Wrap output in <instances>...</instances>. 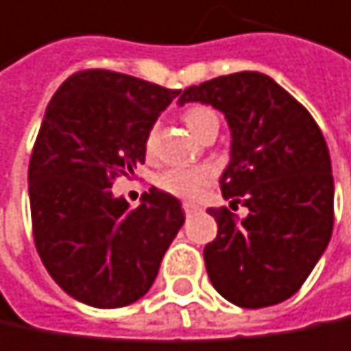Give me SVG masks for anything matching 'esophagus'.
Instances as JSON below:
<instances>
[{
  "mask_svg": "<svg viewBox=\"0 0 351 351\" xmlns=\"http://www.w3.org/2000/svg\"><path fill=\"white\" fill-rule=\"evenodd\" d=\"M197 210H199V206L196 202H184V212L186 214H192V212H197Z\"/></svg>",
  "mask_w": 351,
  "mask_h": 351,
  "instance_id": "esophagus-1",
  "label": "esophagus"
}]
</instances>
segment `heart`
I'll return each mask as SVG.
<instances>
[{
  "label": "heart",
  "instance_id": "obj_1",
  "mask_svg": "<svg viewBox=\"0 0 351 351\" xmlns=\"http://www.w3.org/2000/svg\"><path fill=\"white\" fill-rule=\"evenodd\" d=\"M218 117L214 110H210L208 107H192L184 112V123L188 125V129L199 137V133L210 125L216 123ZM145 152L152 154L154 152V133L147 135L145 139ZM214 171L210 165H196V167H176V169H167L165 173H161L157 178V186L178 197H196L199 196L206 186L210 184Z\"/></svg>",
  "mask_w": 351,
  "mask_h": 351
}]
</instances>
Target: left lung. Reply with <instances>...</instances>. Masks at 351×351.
Segmentation results:
<instances>
[{"label":"left lung","mask_w":351,"mask_h":351,"mask_svg":"<svg viewBox=\"0 0 351 351\" xmlns=\"http://www.w3.org/2000/svg\"><path fill=\"white\" fill-rule=\"evenodd\" d=\"M178 103L224 112L232 143L220 190L248 208L242 220L228 208L208 210L218 222L204 248L212 285L246 309L285 301L305 283L333 230V176L322 129L261 72L212 78L186 88Z\"/></svg>","instance_id":"left-lung-1"}]
</instances>
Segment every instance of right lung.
<instances>
[{
    "mask_svg": "<svg viewBox=\"0 0 351 351\" xmlns=\"http://www.w3.org/2000/svg\"><path fill=\"white\" fill-rule=\"evenodd\" d=\"M178 95L97 68L66 78L46 109L27 169L34 242L80 303L114 309L141 299L186 220L180 199L157 188L137 208L110 192L145 161V139Z\"/></svg>",
    "mask_w": 351,
    "mask_h": 351,
    "instance_id": "add662e5",
    "label": "right lung"
}]
</instances>
